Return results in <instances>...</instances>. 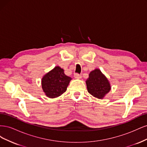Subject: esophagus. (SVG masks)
<instances>
[{
  "label": "esophagus",
  "instance_id": "34e87169",
  "mask_svg": "<svg viewBox=\"0 0 147 147\" xmlns=\"http://www.w3.org/2000/svg\"><path fill=\"white\" fill-rule=\"evenodd\" d=\"M74 77L76 79H80V78H82V75H79L78 74H75L74 75Z\"/></svg>",
  "mask_w": 147,
  "mask_h": 147
}]
</instances>
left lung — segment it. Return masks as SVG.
Masks as SVG:
<instances>
[{
	"mask_svg": "<svg viewBox=\"0 0 147 147\" xmlns=\"http://www.w3.org/2000/svg\"><path fill=\"white\" fill-rule=\"evenodd\" d=\"M88 92L96 98L102 99L111 90L108 78L99 69H96L89 74L86 80Z\"/></svg>",
	"mask_w": 147,
	"mask_h": 147,
	"instance_id": "left-lung-1",
	"label": "left lung"
}]
</instances>
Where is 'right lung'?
I'll return each instance as SVG.
<instances>
[{"label": "right lung", "mask_w": 147, "mask_h": 147, "mask_svg": "<svg viewBox=\"0 0 147 147\" xmlns=\"http://www.w3.org/2000/svg\"><path fill=\"white\" fill-rule=\"evenodd\" d=\"M72 78L67 76L63 69L56 66L42 78L43 91L49 98H56L65 92Z\"/></svg>", "instance_id": "right-lung-1"}]
</instances>
